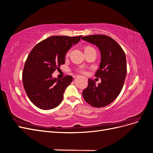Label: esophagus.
Instances as JSON below:
<instances>
[{"label": "esophagus", "instance_id": "1", "mask_svg": "<svg viewBox=\"0 0 153 153\" xmlns=\"http://www.w3.org/2000/svg\"><path fill=\"white\" fill-rule=\"evenodd\" d=\"M77 77H78V76H77Z\"/></svg>", "mask_w": 153, "mask_h": 153}]
</instances>
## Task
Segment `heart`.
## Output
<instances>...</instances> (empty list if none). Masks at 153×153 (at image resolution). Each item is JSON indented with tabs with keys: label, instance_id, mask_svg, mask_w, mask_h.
<instances>
[{
	"label": "heart",
	"instance_id": "b5f03b06",
	"mask_svg": "<svg viewBox=\"0 0 153 153\" xmlns=\"http://www.w3.org/2000/svg\"><path fill=\"white\" fill-rule=\"evenodd\" d=\"M92 49H94V48H92L91 47H87L85 48V50H92ZM85 50H84V51H85ZM80 72L82 73H85V71L84 70V69H80Z\"/></svg>",
	"mask_w": 153,
	"mask_h": 153
}]
</instances>
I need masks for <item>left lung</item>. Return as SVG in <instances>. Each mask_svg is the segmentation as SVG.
Listing matches in <instances>:
<instances>
[{"mask_svg":"<svg viewBox=\"0 0 153 153\" xmlns=\"http://www.w3.org/2000/svg\"><path fill=\"white\" fill-rule=\"evenodd\" d=\"M82 39L96 46L100 51V68L95 76L101 80L96 85L89 78L83 97L94 107H103L116 99L123 89L127 73L126 55L116 41L106 35L87 36Z\"/></svg>","mask_w":153,"mask_h":153,"instance_id":"obj_1","label":"left lung"}]
</instances>
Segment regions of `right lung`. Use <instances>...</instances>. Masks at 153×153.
<instances>
[{"label": "right lung", "instance_id": "add662e5", "mask_svg": "<svg viewBox=\"0 0 153 153\" xmlns=\"http://www.w3.org/2000/svg\"><path fill=\"white\" fill-rule=\"evenodd\" d=\"M82 36H51L32 48L22 73L23 84L31 102L43 110L53 109L62 102L64 92L73 81L71 76L53 78L52 73L65 63L68 51Z\"/></svg>", "mask_w": 153, "mask_h": 153}]
</instances>
